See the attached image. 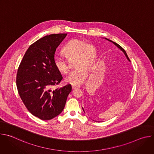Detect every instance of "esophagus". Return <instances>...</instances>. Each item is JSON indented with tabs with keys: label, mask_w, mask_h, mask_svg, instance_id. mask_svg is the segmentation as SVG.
<instances>
[{
	"label": "esophagus",
	"mask_w": 154,
	"mask_h": 154,
	"mask_svg": "<svg viewBox=\"0 0 154 154\" xmlns=\"http://www.w3.org/2000/svg\"><path fill=\"white\" fill-rule=\"evenodd\" d=\"M80 86H79V85H72V90H74L76 88H80Z\"/></svg>",
	"instance_id": "1"
}]
</instances>
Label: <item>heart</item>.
<instances>
[{"label":"heart","mask_w":154,"mask_h":154,"mask_svg":"<svg viewBox=\"0 0 154 154\" xmlns=\"http://www.w3.org/2000/svg\"><path fill=\"white\" fill-rule=\"evenodd\" d=\"M63 53L69 61L75 59V68L66 77L65 82L72 85L83 83L87 76L88 70L94 65L97 56L95 47L90 43L77 38L71 39L63 49ZM55 68L61 73L66 74L69 71L68 60L55 56L54 58Z\"/></svg>","instance_id":"b5f03b06"}]
</instances>
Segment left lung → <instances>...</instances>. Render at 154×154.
Instances as JSON below:
<instances>
[{"label":"left lung","mask_w":154,"mask_h":154,"mask_svg":"<svg viewBox=\"0 0 154 154\" xmlns=\"http://www.w3.org/2000/svg\"><path fill=\"white\" fill-rule=\"evenodd\" d=\"M105 39H107L108 41H110V42H113V43L114 44V45H115V46H117V47H118V48L119 49H121V51H122V52H124V54H125V57H127V60H128L129 61H130V60L129 58L128 57V55H127V53H126L125 51V50H124V49H123V48H122V47H121V46L120 45H118V44H117L116 42H113V41H112V40H109V39H106V38H105ZM82 109H83V112H85V111H84V109H83V107H82Z\"/></svg>","instance_id":"left-lung-1"}]
</instances>
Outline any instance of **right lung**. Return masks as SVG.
I'll return each instance as SVG.
<instances>
[{
    "label": "right lung",
    "instance_id": "obj_1",
    "mask_svg": "<svg viewBox=\"0 0 154 154\" xmlns=\"http://www.w3.org/2000/svg\"><path fill=\"white\" fill-rule=\"evenodd\" d=\"M67 33L47 35L28 48L18 68L16 86L28 110L42 120L60 115L72 90L70 84L53 90L63 79L54 64L56 49Z\"/></svg>",
    "mask_w": 154,
    "mask_h": 154
}]
</instances>
